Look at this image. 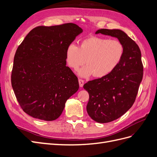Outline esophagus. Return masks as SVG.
Masks as SVG:
<instances>
[{"mask_svg":"<svg viewBox=\"0 0 157 157\" xmlns=\"http://www.w3.org/2000/svg\"><path fill=\"white\" fill-rule=\"evenodd\" d=\"M78 82H79L80 87H82L84 85V80L82 79H78Z\"/></svg>","mask_w":157,"mask_h":157,"instance_id":"1","label":"esophagus"}]
</instances>
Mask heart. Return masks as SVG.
<instances>
[{"instance_id":"b5f03b06","label":"heart","mask_w":157,"mask_h":157,"mask_svg":"<svg viewBox=\"0 0 157 157\" xmlns=\"http://www.w3.org/2000/svg\"><path fill=\"white\" fill-rule=\"evenodd\" d=\"M124 54V47L119 40L90 36L80 40L78 46L70 44L65 51V59L69 67L74 71L85 62L87 63L79 71L80 77L94 75L96 78H102L116 69Z\"/></svg>"}]
</instances>
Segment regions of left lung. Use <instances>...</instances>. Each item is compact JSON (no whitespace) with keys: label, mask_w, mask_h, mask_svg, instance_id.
I'll list each match as a JSON object with an SVG mask.
<instances>
[{"label":"left lung","mask_w":157,"mask_h":157,"mask_svg":"<svg viewBox=\"0 0 157 157\" xmlns=\"http://www.w3.org/2000/svg\"><path fill=\"white\" fill-rule=\"evenodd\" d=\"M116 37L124 47V54L115 71L84 85L89 94L88 115L99 123H107L122 116L134 104L143 78L144 67L139 46L120 29H99L96 34Z\"/></svg>","instance_id":"left-lung-1"}]
</instances>
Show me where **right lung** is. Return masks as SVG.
Returning a JSON list of instances; mask_svg holds the SVG:
<instances>
[{"mask_svg": "<svg viewBox=\"0 0 157 157\" xmlns=\"http://www.w3.org/2000/svg\"><path fill=\"white\" fill-rule=\"evenodd\" d=\"M82 32L72 23L33 29L18 46L13 59L12 86L25 113L52 121L77 92L78 80L66 66L65 51Z\"/></svg>", "mask_w": 157, "mask_h": 157, "instance_id": "right-lung-1", "label": "right lung"}]
</instances>
